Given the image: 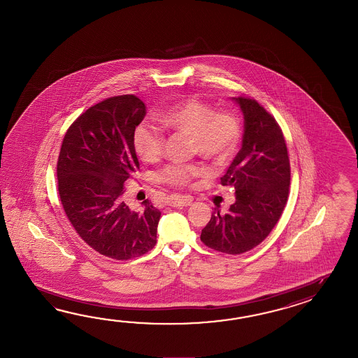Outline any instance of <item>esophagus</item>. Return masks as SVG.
<instances>
[{"instance_id":"obj_1","label":"esophagus","mask_w":358,"mask_h":358,"mask_svg":"<svg viewBox=\"0 0 358 358\" xmlns=\"http://www.w3.org/2000/svg\"><path fill=\"white\" fill-rule=\"evenodd\" d=\"M193 199L187 196H176L174 198L169 199L168 205L171 207H187V206L192 205Z\"/></svg>"}]
</instances>
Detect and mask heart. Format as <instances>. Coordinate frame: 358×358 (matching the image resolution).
I'll list each match as a JSON object with an SVG mask.
<instances>
[{
	"instance_id": "obj_1",
	"label": "heart",
	"mask_w": 358,
	"mask_h": 358,
	"mask_svg": "<svg viewBox=\"0 0 358 358\" xmlns=\"http://www.w3.org/2000/svg\"><path fill=\"white\" fill-rule=\"evenodd\" d=\"M157 122L164 129L189 138L190 152L217 165L233 157L242 136L236 113L215 111L213 105L197 97L184 99L164 108L157 114ZM133 145L139 160L155 164L164 152L165 137L157 127L141 122L134 130ZM203 173L199 165H169L161 171L160 179L171 187L187 188Z\"/></svg>"
}]
</instances>
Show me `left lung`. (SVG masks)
Masks as SVG:
<instances>
[{
	"label": "left lung",
	"instance_id": "obj_1",
	"mask_svg": "<svg viewBox=\"0 0 358 358\" xmlns=\"http://www.w3.org/2000/svg\"><path fill=\"white\" fill-rule=\"evenodd\" d=\"M236 99L244 115L243 145L221 178L236 188V203L215 210L201 233L211 250L241 255L259 245L280 219L289 196L290 164L282 128L256 99Z\"/></svg>",
	"mask_w": 358,
	"mask_h": 358
}]
</instances>
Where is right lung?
<instances>
[{
    "label": "right lung",
    "mask_w": 358,
    "mask_h": 358,
    "mask_svg": "<svg viewBox=\"0 0 358 358\" xmlns=\"http://www.w3.org/2000/svg\"><path fill=\"white\" fill-rule=\"evenodd\" d=\"M145 115L134 94L103 99L76 117L61 145V205L78 236L110 259H136L156 244L160 211L148 199L141 211L124 202L139 170L133 134Z\"/></svg>",
    "instance_id": "right-lung-1"
}]
</instances>
